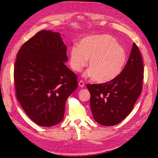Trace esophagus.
<instances>
[{"label":"esophagus","mask_w":158,"mask_h":158,"mask_svg":"<svg viewBox=\"0 0 158 158\" xmlns=\"http://www.w3.org/2000/svg\"><path fill=\"white\" fill-rule=\"evenodd\" d=\"M79 87H81V88H83L84 87V82H83V81H79Z\"/></svg>","instance_id":"esophagus-1"}]
</instances>
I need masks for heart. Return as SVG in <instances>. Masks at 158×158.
Here are the masks:
<instances>
[{
	"instance_id": "heart-1",
	"label": "heart",
	"mask_w": 158,
	"mask_h": 158,
	"mask_svg": "<svg viewBox=\"0 0 158 158\" xmlns=\"http://www.w3.org/2000/svg\"><path fill=\"white\" fill-rule=\"evenodd\" d=\"M89 59V70L86 77H94L96 82L111 81L122 72L127 62L125 50L119 42L108 35L88 36L79 45L70 49V64L72 69L79 72Z\"/></svg>"
}]
</instances>
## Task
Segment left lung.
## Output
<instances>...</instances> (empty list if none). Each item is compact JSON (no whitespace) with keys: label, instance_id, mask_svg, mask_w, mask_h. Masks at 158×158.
<instances>
[{"label":"left lung","instance_id":"1","mask_svg":"<svg viewBox=\"0 0 158 158\" xmlns=\"http://www.w3.org/2000/svg\"><path fill=\"white\" fill-rule=\"evenodd\" d=\"M143 63L138 47L133 43L129 59L120 75L111 81L88 84L94 119L103 126H115L133 109L142 91Z\"/></svg>","mask_w":158,"mask_h":158}]
</instances>
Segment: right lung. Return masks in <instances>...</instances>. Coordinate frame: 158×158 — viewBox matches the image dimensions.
<instances>
[{"label": "right lung", "mask_w": 158, "mask_h": 158, "mask_svg": "<svg viewBox=\"0 0 158 158\" xmlns=\"http://www.w3.org/2000/svg\"><path fill=\"white\" fill-rule=\"evenodd\" d=\"M66 46L59 32L41 31L19 49L14 66L17 99L35 123L50 127L64 118L67 98L78 86L65 64Z\"/></svg>", "instance_id": "add662e5"}]
</instances>
